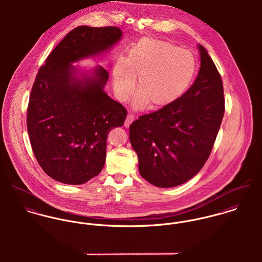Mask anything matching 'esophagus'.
I'll return each instance as SVG.
<instances>
[{"label": "esophagus", "instance_id": "34e87169", "mask_svg": "<svg viewBox=\"0 0 262 262\" xmlns=\"http://www.w3.org/2000/svg\"><path fill=\"white\" fill-rule=\"evenodd\" d=\"M133 121H134V116H133L132 114H128V115H127V118H126V120H125V124H124L125 127L128 128V127L130 126V124H131Z\"/></svg>", "mask_w": 262, "mask_h": 262}]
</instances>
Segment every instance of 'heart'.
I'll list each match as a JSON object with an SVG mask.
<instances>
[{
  "label": "heart",
  "mask_w": 262,
  "mask_h": 262,
  "mask_svg": "<svg viewBox=\"0 0 262 262\" xmlns=\"http://www.w3.org/2000/svg\"><path fill=\"white\" fill-rule=\"evenodd\" d=\"M196 72L193 54L169 42L143 38L118 60L113 69L116 95L126 101L137 81L136 108H165L181 99L190 86Z\"/></svg>",
  "instance_id": "heart-1"
}]
</instances>
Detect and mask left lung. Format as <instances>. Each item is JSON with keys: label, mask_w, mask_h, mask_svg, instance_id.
Listing matches in <instances>:
<instances>
[{"label": "left lung", "mask_w": 262, "mask_h": 262, "mask_svg": "<svg viewBox=\"0 0 262 262\" xmlns=\"http://www.w3.org/2000/svg\"><path fill=\"white\" fill-rule=\"evenodd\" d=\"M198 47L201 68L186 94L129 127L139 172L155 187H177L193 178L209 158L223 120L221 75L205 47Z\"/></svg>", "instance_id": "1"}]
</instances>
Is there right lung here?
Instances as JSON below:
<instances>
[{"mask_svg":"<svg viewBox=\"0 0 262 262\" xmlns=\"http://www.w3.org/2000/svg\"><path fill=\"white\" fill-rule=\"evenodd\" d=\"M122 37L118 27L79 26L63 38L39 69L27 110V129L39 165L51 179L82 185L105 165L107 137L121 127L126 109L104 88L101 66L81 72L73 66L109 51Z\"/></svg>","mask_w":262,"mask_h":262,"instance_id":"add662e5","label":"right lung"}]
</instances>
